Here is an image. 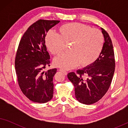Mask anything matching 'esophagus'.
Listing matches in <instances>:
<instances>
[{"label":"esophagus","mask_w":128,"mask_h":128,"mask_svg":"<svg viewBox=\"0 0 128 128\" xmlns=\"http://www.w3.org/2000/svg\"><path fill=\"white\" fill-rule=\"evenodd\" d=\"M59 71L61 72H62L64 75H67V74H68V72H67L65 71V70H64L59 69Z\"/></svg>","instance_id":"obj_1"}]
</instances>
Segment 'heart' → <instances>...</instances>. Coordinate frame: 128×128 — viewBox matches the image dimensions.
I'll use <instances>...</instances> for the list:
<instances>
[{
    "mask_svg": "<svg viewBox=\"0 0 128 128\" xmlns=\"http://www.w3.org/2000/svg\"><path fill=\"white\" fill-rule=\"evenodd\" d=\"M104 39L99 30L78 22L65 24L59 28V34L50 32L45 36V44L53 55L60 54L64 44H71L70 52L55 58V66L69 70L80 64L83 67L95 62L102 51Z\"/></svg>",
    "mask_w": 128,
    "mask_h": 128,
    "instance_id": "b5f03b06",
    "label": "heart"
}]
</instances>
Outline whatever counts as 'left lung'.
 Listing matches in <instances>:
<instances>
[{
    "instance_id": "8db88e82",
    "label": "left lung",
    "mask_w": 128,
    "mask_h": 128,
    "mask_svg": "<svg viewBox=\"0 0 128 128\" xmlns=\"http://www.w3.org/2000/svg\"><path fill=\"white\" fill-rule=\"evenodd\" d=\"M101 29L105 42L98 59L91 65L68 74L74 85L76 99L82 104H92L102 98L110 88L114 73L112 42L108 32Z\"/></svg>"
}]
</instances>
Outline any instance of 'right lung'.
Masks as SVG:
<instances>
[{"mask_svg":"<svg viewBox=\"0 0 128 128\" xmlns=\"http://www.w3.org/2000/svg\"><path fill=\"white\" fill-rule=\"evenodd\" d=\"M59 20H39L30 26L19 43L15 69L19 87L24 95L34 102L45 103L53 97V78L57 69H44L50 66L45 36Z\"/></svg>","mask_w":128,"mask_h":128,"instance_id":"1","label":"right lung"}]
</instances>
